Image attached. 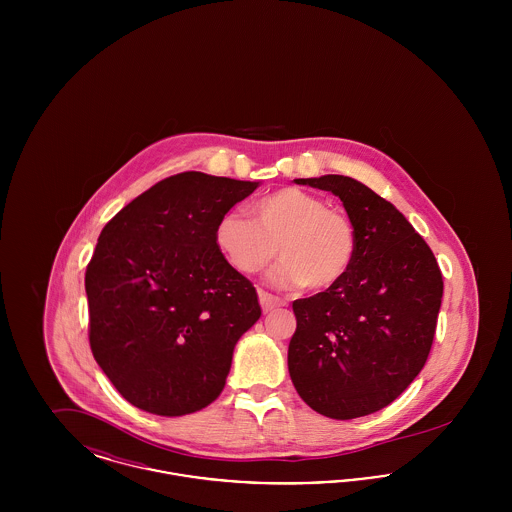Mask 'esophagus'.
Segmentation results:
<instances>
[{
	"instance_id": "esophagus-1",
	"label": "esophagus",
	"mask_w": 512,
	"mask_h": 512,
	"mask_svg": "<svg viewBox=\"0 0 512 512\" xmlns=\"http://www.w3.org/2000/svg\"><path fill=\"white\" fill-rule=\"evenodd\" d=\"M259 303H261L263 313H272V311H276L278 307L284 305V301L280 297H276L272 293L263 292V290L259 292Z\"/></svg>"
}]
</instances>
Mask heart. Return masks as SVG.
Segmentation results:
<instances>
[{"label":"heart","instance_id":"b5f03b06","mask_svg":"<svg viewBox=\"0 0 512 512\" xmlns=\"http://www.w3.org/2000/svg\"><path fill=\"white\" fill-rule=\"evenodd\" d=\"M253 219L230 211L215 226V244L240 274L253 276L280 253L272 282L324 292L340 284L353 265L357 234L351 219L318 195L280 188L251 205Z\"/></svg>","mask_w":512,"mask_h":512}]
</instances>
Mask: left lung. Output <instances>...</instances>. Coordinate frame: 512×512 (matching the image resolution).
<instances>
[{"label": "left lung", "mask_w": 512, "mask_h": 512, "mask_svg": "<svg viewBox=\"0 0 512 512\" xmlns=\"http://www.w3.org/2000/svg\"><path fill=\"white\" fill-rule=\"evenodd\" d=\"M293 182L338 195L357 234L340 284L293 301V386L328 418L376 413L409 388L430 355L443 295L438 261L411 222L359 180L324 174Z\"/></svg>", "instance_id": "left-lung-1"}]
</instances>
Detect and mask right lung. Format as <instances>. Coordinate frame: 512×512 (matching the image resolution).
I'll return each mask as SVG.
<instances>
[{"label":"right lung","instance_id":"obj_1","mask_svg":"<svg viewBox=\"0 0 512 512\" xmlns=\"http://www.w3.org/2000/svg\"><path fill=\"white\" fill-rule=\"evenodd\" d=\"M257 186L180 172L101 230L86 268L90 347L134 407L182 416L219 397L234 347L261 307L253 284L217 249L215 226Z\"/></svg>","mask_w":512,"mask_h":512}]
</instances>
